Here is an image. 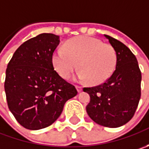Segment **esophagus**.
Returning a JSON list of instances; mask_svg holds the SVG:
<instances>
[{
	"label": "esophagus",
	"mask_w": 149,
	"mask_h": 149,
	"mask_svg": "<svg viewBox=\"0 0 149 149\" xmlns=\"http://www.w3.org/2000/svg\"><path fill=\"white\" fill-rule=\"evenodd\" d=\"M75 87L78 89V92H81L82 91V86H80V85H75Z\"/></svg>",
	"instance_id": "1"
}]
</instances>
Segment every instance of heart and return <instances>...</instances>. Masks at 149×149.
Masks as SVG:
<instances>
[{"instance_id": "obj_1", "label": "heart", "mask_w": 149, "mask_h": 149, "mask_svg": "<svg viewBox=\"0 0 149 149\" xmlns=\"http://www.w3.org/2000/svg\"><path fill=\"white\" fill-rule=\"evenodd\" d=\"M55 70L68 79L79 68L80 79H88L91 84L105 82L113 73L117 64V54L109 44L97 38L78 36L68 40L65 49L55 50L52 56Z\"/></svg>"}]
</instances>
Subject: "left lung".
<instances>
[{
	"label": "left lung",
	"instance_id": "obj_1",
	"mask_svg": "<svg viewBox=\"0 0 149 149\" xmlns=\"http://www.w3.org/2000/svg\"><path fill=\"white\" fill-rule=\"evenodd\" d=\"M117 54L115 70L105 82L84 88L90 96L89 118L107 128H118L134 117L141 97L142 74L137 59L122 42L104 35Z\"/></svg>",
	"mask_w": 149,
	"mask_h": 149
}]
</instances>
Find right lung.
<instances>
[{"label":"right lung","mask_w":149,"mask_h":149,"mask_svg":"<svg viewBox=\"0 0 149 149\" xmlns=\"http://www.w3.org/2000/svg\"><path fill=\"white\" fill-rule=\"evenodd\" d=\"M59 44V36L38 35L22 44L8 63L4 84L8 108L27 129L49 127L78 94L54 70L52 56Z\"/></svg>","instance_id":"right-lung-1"}]
</instances>
